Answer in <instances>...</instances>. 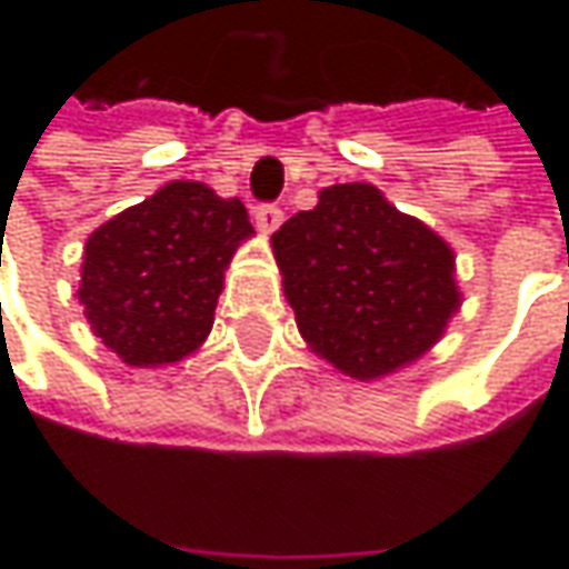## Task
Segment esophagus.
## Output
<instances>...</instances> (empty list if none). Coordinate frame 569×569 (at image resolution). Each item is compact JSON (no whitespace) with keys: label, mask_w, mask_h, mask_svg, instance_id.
Masks as SVG:
<instances>
[{"label":"esophagus","mask_w":569,"mask_h":569,"mask_svg":"<svg viewBox=\"0 0 569 569\" xmlns=\"http://www.w3.org/2000/svg\"><path fill=\"white\" fill-rule=\"evenodd\" d=\"M252 221H256V228L262 230V233H274V230L281 228L284 214H281V208L278 206H256V211H252Z\"/></svg>","instance_id":"obj_1"}]
</instances>
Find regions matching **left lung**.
Masks as SVG:
<instances>
[{"mask_svg": "<svg viewBox=\"0 0 569 569\" xmlns=\"http://www.w3.org/2000/svg\"><path fill=\"white\" fill-rule=\"evenodd\" d=\"M272 252L307 348L351 380L425 358L462 307L452 247L373 183L319 189L274 230Z\"/></svg>", "mask_w": 569, "mask_h": 569, "instance_id": "8db88e82", "label": "left lung"}]
</instances>
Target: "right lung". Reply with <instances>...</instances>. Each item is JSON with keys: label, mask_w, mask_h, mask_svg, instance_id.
Returning <instances> with one entry per match:
<instances>
[{"label": "right lung", "mask_w": 569, "mask_h": 569, "mask_svg": "<svg viewBox=\"0 0 569 569\" xmlns=\"http://www.w3.org/2000/svg\"><path fill=\"white\" fill-rule=\"evenodd\" d=\"M240 199L170 180L84 243L78 303L126 367H170L206 345L233 252L250 240Z\"/></svg>", "instance_id": "obj_1"}]
</instances>
